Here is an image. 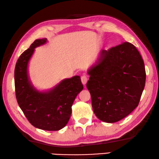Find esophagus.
Wrapping results in <instances>:
<instances>
[{
	"mask_svg": "<svg viewBox=\"0 0 159 159\" xmlns=\"http://www.w3.org/2000/svg\"><path fill=\"white\" fill-rule=\"evenodd\" d=\"M81 80H82V84L85 85L86 84H87V82L88 81V76H87V75H82V77H81Z\"/></svg>",
	"mask_w": 159,
	"mask_h": 159,
	"instance_id": "obj_1",
	"label": "esophagus"
}]
</instances>
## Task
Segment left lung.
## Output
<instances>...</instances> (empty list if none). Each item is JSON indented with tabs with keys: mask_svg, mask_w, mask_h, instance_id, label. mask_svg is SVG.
<instances>
[{
	"mask_svg": "<svg viewBox=\"0 0 159 159\" xmlns=\"http://www.w3.org/2000/svg\"><path fill=\"white\" fill-rule=\"evenodd\" d=\"M88 74L87 87L93 112L100 120L115 123L137 107L145 85L146 72L143 58L133 44L124 43L102 50Z\"/></svg>",
	"mask_w": 159,
	"mask_h": 159,
	"instance_id": "8db88e82",
	"label": "left lung"
}]
</instances>
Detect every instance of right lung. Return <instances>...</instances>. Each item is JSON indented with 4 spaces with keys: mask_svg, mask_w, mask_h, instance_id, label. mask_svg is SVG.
I'll return each instance as SVG.
<instances>
[{
    "mask_svg": "<svg viewBox=\"0 0 159 159\" xmlns=\"http://www.w3.org/2000/svg\"><path fill=\"white\" fill-rule=\"evenodd\" d=\"M47 42L38 39L19 57L15 69L16 101L33 126L45 130L63 129L70 117L71 107L84 87L80 76L65 79L47 91H39L32 85L28 75V64L35 48Z\"/></svg>",
    "mask_w": 159,
    "mask_h": 159,
    "instance_id": "right-lung-1",
    "label": "right lung"
}]
</instances>
